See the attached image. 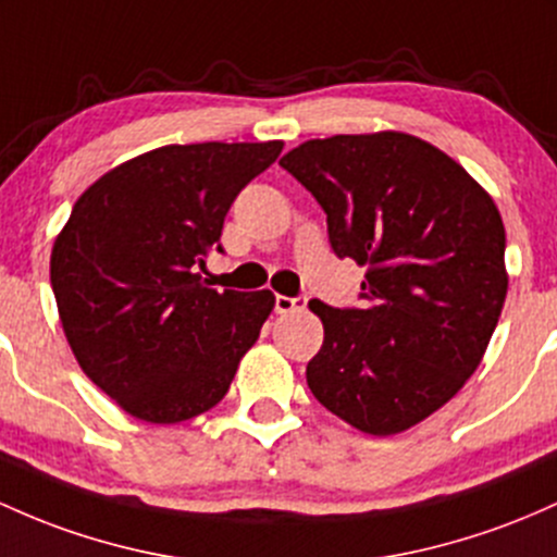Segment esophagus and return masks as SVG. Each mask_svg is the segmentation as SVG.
<instances>
[{
	"label": "esophagus",
	"mask_w": 557,
	"mask_h": 557,
	"mask_svg": "<svg viewBox=\"0 0 557 557\" xmlns=\"http://www.w3.org/2000/svg\"><path fill=\"white\" fill-rule=\"evenodd\" d=\"M301 309H307V298L304 296H296V298L277 296L274 298V311H277V314H288V311H301Z\"/></svg>",
	"instance_id": "obj_1"
}]
</instances>
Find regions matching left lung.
Wrapping results in <instances>:
<instances>
[{
	"label": "left lung",
	"mask_w": 557,
	"mask_h": 557,
	"mask_svg": "<svg viewBox=\"0 0 557 557\" xmlns=\"http://www.w3.org/2000/svg\"><path fill=\"white\" fill-rule=\"evenodd\" d=\"M327 213L330 246L368 267L362 307L311 301L322 407L391 436L444 407L481 364L507 296L505 227L447 152L401 132L309 139L280 158Z\"/></svg>",
	"instance_id": "8db88e82"
}]
</instances>
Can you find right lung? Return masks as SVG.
I'll return each mask as SVG.
<instances>
[{"mask_svg":"<svg viewBox=\"0 0 557 557\" xmlns=\"http://www.w3.org/2000/svg\"><path fill=\"white\" fill-rule=\"evenodd\" d=\"M283 143L166 145L132 158L73 206L50 259L60 322L97 388L145 423L224 399L274 307L272 290L209 288L224 216Z\"/></svg>","mask_w":557,"mask_h":557,"instance_id":"add662e5","label":"right lung"}]
</instances>
